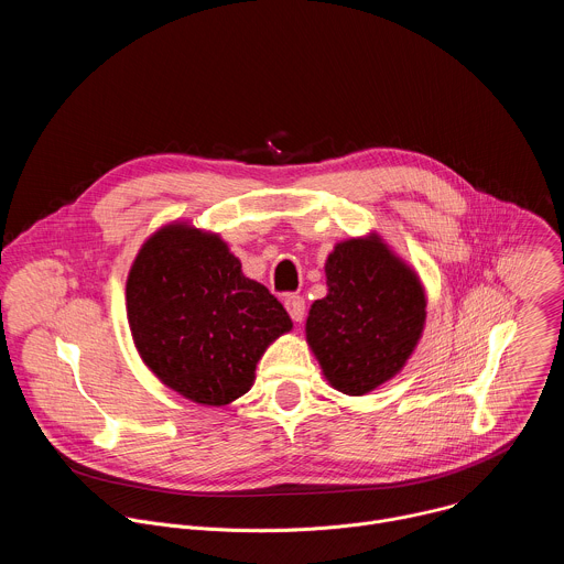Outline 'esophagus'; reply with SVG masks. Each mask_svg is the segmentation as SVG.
Returning a JSON list of instances; mask_svg holds the SVG:
<instances>
[{
	"label": "esophagus",
	"mask_w": 564,
	"mask_h": 564,
	"mask_svg": "<svg viewBox=\"0 0 564 564\" xmlns=\"http://www.w3.org/2000/svg\"><path fill=\"white\" fill-rule=\"evenodd\" d=\"M283 303H285V310H288V314L292 316L294 324H301L303 316H305V301H303V296H299V294H288Z\"/></svg>",
	"instance_id": "obj_1"
}]
</instances>
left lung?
I'll return each instance as SVG.
<instances>
[{
	"label": "left lung",
	"mask_w": 564,
	"mask_h": 564,
	"mask_svg": "<svg viewBox=\"0 0 564 564\" xmlns=\"http://www.w3.org/2000/svg\"><path fill=\"white\" fill-rule=\"evenodd\" d=\"M326 283L328 294L310 305L305 341L333 388L368 394L415 352L426 326L424 285L377 231L335 246Z\"/></svg>",
	"instance_id": "1"
}]
</instances>
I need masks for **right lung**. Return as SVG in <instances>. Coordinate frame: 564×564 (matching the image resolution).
<instances>
[{
	"label": "right lung",
	"mask_w": 564,
	"mask_h": 564,
	"mask_svg": "<svg viewBox=\"0 0 564 564\" xmlns=\"http://www.w3.org/2000/svg\"><path fill=\"white\" fill-rule=\"evenodd\" d=\"M127 318L144 366L216 409L252 388L265 350L292 330L285 307L243 274L225 240L187 220L158 227L138 250Z\"/></svg>",
	"instance_id": "right-lung-1"
}]
</instances>
